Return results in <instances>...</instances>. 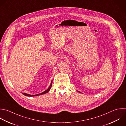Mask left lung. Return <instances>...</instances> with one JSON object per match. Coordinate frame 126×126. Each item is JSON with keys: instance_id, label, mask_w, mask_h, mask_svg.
<instances>
[{"instance_id": "obj_1", "label": "left lung", "mask_w": 126, "mask_h": 126, "mask_svg": "<svg viewBox=\"0 0 126 126\" xmlns=\"http://www.w3.org/2000/svg\"><path fill=\"white\" fill-rule=\"evenodd\" d=\"M78 92H79V93H81V92H79V91H78Z\"/></svg>"}]
</instances>
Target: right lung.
Segmentation results:
<instances>
[{
	"label": "right lung",
	"instance_id": "1",
	"mask_svg": "<svg viewBox=\"0 0 126 126\" xmlns=\"http://www.w3.org/2000/svg\"><path fill=\"white\" fill-rule=\"evenodd\" d=\"M52 83H53V81L52 80L51 81V84H50V86H49V87L46 90H45V91H44L43 92L40 93V94H34V95H32V94H26V93H22V94L26 95V96H38V95H41V94H46L47 93L49 92V91L50 90L51 88V87H52Z\"/></svg>",
	"mask_w": 126,
	"mask_h": 126
}]
</instances>
